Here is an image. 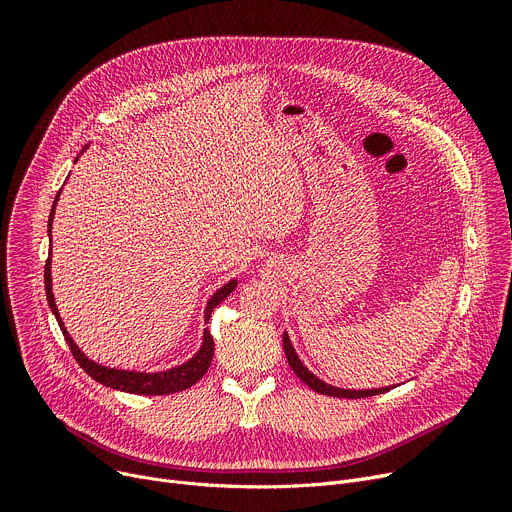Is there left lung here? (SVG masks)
<instances>
[{"mask_svg": "<svg viewBox=\"0 0 512 512\" xmlns=\"http://www.w3.org/2000/svg\"><path fill=\"white\" fill-rule=\"evenodd\" d=\"M282 342H284V353H286V359H288V365L292 367V371L299 375L301 382H305L311 390H315L317 394H326V396H336V398H365V396H375V394H384L388 392L390 388L394 386H382V388H338V386H332L324 380H319L317 375L313 371H309L305 367V363L299 359L297 351H294V346L290 342V336L288 332H284L282 336Z\"/></svg>", "mask_w": 512, "mask_h": 512, "instance_id": "obj_1", "label": "left lung"}]
</instances>
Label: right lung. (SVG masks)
Instances as JSON below:
<instances>
[{
	"instance_id": "obj_1",
	"label": "right lung",
	"mask_w": 512,
	"mask_h": 512,
	"mask_svg": "<svg viewBox=\"0 0 512 512\" xmlns=\"http://www.w3.org/2000/svg\"><path fill=\"white\" fill-rule=\"evenodd\" d=\"M91 143H87L83 149H80L78 157L85 153V149H89ZM76 157V159H78ZM74 159V161H76ZM62 195V188L58 191L56 199H53V205H51V213H49V222H47V230H49V242H51V224H53V215H56V205H58V199ZM51 249H49V257H47V263H45V294H47V303H49V309L51 313L56 315L58 324H60V330L70 346V351L76 359V363L83 367L91 378L107 388H114V390H120V392H130V394H153V396H161V394H174V392H180V390H186L191 388L193 384H197L205 371L209 369L211 365V359H213V338L209 336V332L205 330L203 332V340H201V346L199 351L180 365H174L170 369H161V371H134V369H116V367H107V365H101L93 359H89L83 351H80L78 344L72 340V336L68 334L64 321L58 313V305H56V297H53V288H51ZM238 284V278H232L228 280L222 288L215 290L207 305H205V311H203V319L209 321V315L213 311V307H218L228 294L236 288Z\"/></svg>"
}]
</instances>
